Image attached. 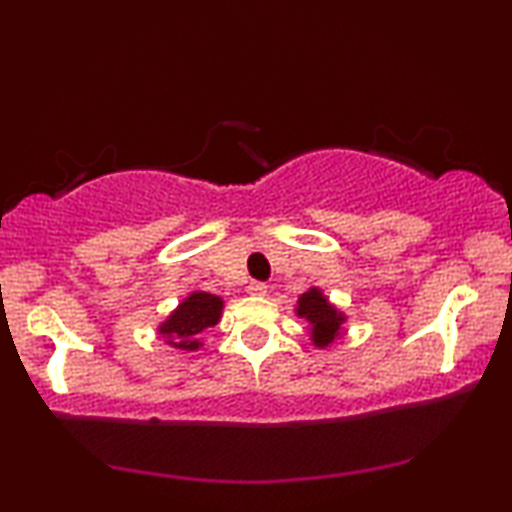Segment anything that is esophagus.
Instances as JSON below:
<instances>
[{"label": "esophagus", "mask_w": 512, "mask_h": 512, "mask_svg": "<svg viewBox=\"0 0 512 512\" xmlns=\"http://www.w3.org/2000/svg\"><path fill=\"white\" fill-rule=\"evenodd\" d=\"M247 293H249V296L263 298V296H265V293H268V286H265L263 282H251V284L247 286Z\"/></svg>", "instance_id": "obj_1"}]
</instances>
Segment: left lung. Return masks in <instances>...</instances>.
Returning a JSON list of instances; mask_svg holds the SVG:
<instances>
[{
    "mask_svg": "<svg viewBox=\"0 0 512 512\" xmlns=\"http://www.w3.org/2000/svg\"><path fill=\"white\" fill-rule=\"evenodd\" d=\"M296 314L307 321V335L317 349H328L335 340L342 338L347 324V314L335 307L319 286H310L296 300Z\"/></svg>",
    "mask_w": 512,
    "mask_h": 512,
    "instance_id": "left-lung-1",
    "label": "left lung"
}]
</instances>
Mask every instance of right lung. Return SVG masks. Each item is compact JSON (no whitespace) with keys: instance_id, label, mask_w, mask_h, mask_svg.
Wrapping results in <instances>:
<instances>
[{"instance_id":"obj_1","label":"right lung","mask_w":512,"mask_h":512,"mask_svg":"<svg viewBox=\"0 0 512 512\" xmlns=\"http://www.w3.org/2000/svg\"><path fill=\"white\" fill-rule=\"evenodd\" d=\"M223 314V298L207 291H191L167 317L158 324V335L165 345L181 352H195L202 347L200 333L216 326Z\"/></svg>"}]
</instances>
